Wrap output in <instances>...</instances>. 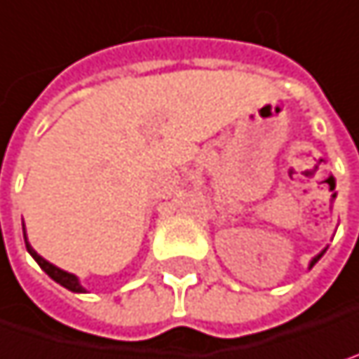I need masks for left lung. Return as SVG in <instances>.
Here are the masks:
<instances>
[{
  "label": "left lung",
  "instance_id": "8db88e82",
  "mask_svg": "<svg viewBox=\"0 0 359 359\" xmlns=\"http://www.w3.org/2000/svg\"><path fill=\"white\" fill-rule=\"evenodd\" d=\"M323 255H325V250H323V252H320V255H316V257H314V259H312V261H310V267H312V265H314V263H316V261H318V259H320V257H323Z\"/></svg>",
  "mask_w": 359,
  "mask_h": 359
}]
</instances>
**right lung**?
I'll return each instance as SVG.
<instances>
[{"label": "right lung", "mask_w": 359, "mask_h": 359, "mask_svg": "<svg viewBox=\"0 0 359 359\" xmlns=\"http://www.w3.org/2000/svg\"><path fill=\"white\" fill-rule=\"evenodd\" d=\"M24 243H26V250L32 255V259L41 265V269L47 273V276L53 279V281H57L59 285H63V287H67L69 292H76V294H82V292H86L82 285H80V279L74 276V273H67V271H63V269H59V267H55L53 263H49V261H45L32 246L28 245V238H26V230H24Z\"/></svg>", "instance_id": "1"}]
</instances>
